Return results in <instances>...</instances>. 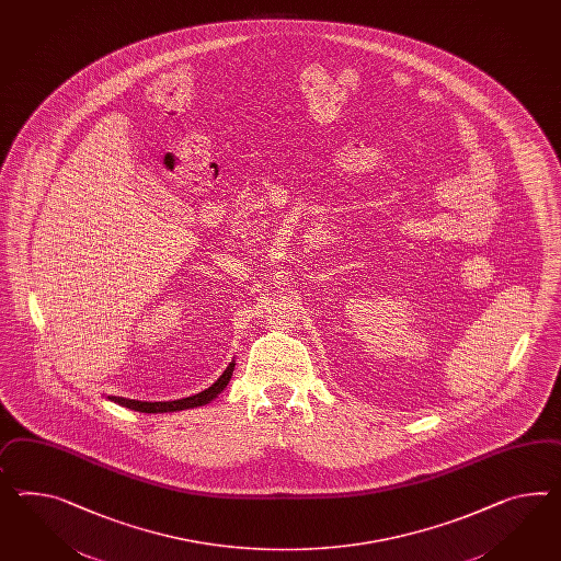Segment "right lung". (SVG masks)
<instances>
[{
	"label": "right lung",
	"mask_w": 561,
	"mask_h": 561,
	"mask_svg": "<svg viewBox=\"0 0 561 561\" xmlns=\"http://www.w3.org/2000/svg\"><path fill=\"white\" fill-rule=\"evenodd\" d=\"M233 366H236V362L231 359L230 366L226 368V373L221 374L211 387L207 388V390H203L199 394L187 397V399L162 402L136 401V399H124V397H107V399H110V401L117 402V404H122V407H126V409H131V411H140V413H173V411H183V409L202 407V404H207V402L214 401L217 394H219L224 388L228 387L231 374H233Z\"/></svg>",
	"instance_id": "add662e5"
}]
</instances>
